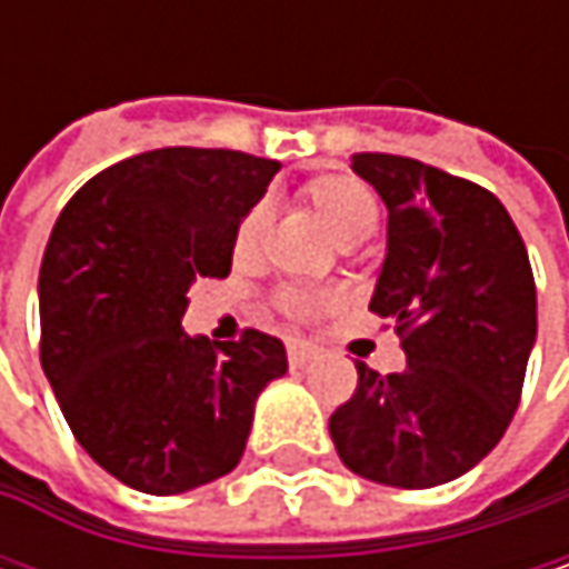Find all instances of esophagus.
I'll list each match as a JSON object with an SVG mask.
<instances>
[{"mask_svg": "<svg viewBox=\"0 0 569 569\" xmlns=\"http://www.w3.org/2000/svg\"><path fill=\"white\" fill-rule=\"evenodd\" d=\"M316 346L312 342H299V339H292L289 346H286V356H289V366H306L309 359H316Z\"/></svg>", "mask_w": 569, "mask_h": 569, "instance_id": "34e87169", "label": "esophagus"}]
</instances>
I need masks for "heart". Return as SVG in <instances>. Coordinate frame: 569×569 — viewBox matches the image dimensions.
Here are the masks:
<instances>
[{"label":"heart","mask_w":569,"mask_h":569,"mask_svg":"<svg viewBox=\"0 0 569 569\" xmlns=\"http://www.w3.org/2000/svg\"><path fill=\"white\" fill-rule=\"evenodd\" d=\"M306 197L312 203V210L319 213V220L336 233L339 243L346 247H356L362 240H369L379 227V207H376V197L352 177H342V173H326V177H316L309 187H306ZM267 203H257L243 213L240 227H237V237H233V250L237 257H247L257 250L260 237H263V227H267ZM286 309L292 316H309L316 312L326 296L319 292H289L283 299Z\"/></svg>","instance_id":"b5f03b06"}]
</instances>
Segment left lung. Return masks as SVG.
Masks as SVG:
<instances>
[{
	"mask_svg": "<svg viewBox=\"0 0 569 569\" xmlns=\"http://www.w3.org/2000/svg\"><path fill=\"white\" fill-rule=\"evenodd\" d=\"M389 210L369 309L392 319L408 366L379 376L329 418L349 471L389 488L461 478L505 438L530 349L537 289L505 203L461 177L398 154H352Z\"/></svg>",
	"mask_w": 569,
	"mask_h": 569,
	"instance_id": "8db88e82",
	"label": "left lung"
}]
</instances>
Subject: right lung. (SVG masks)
<instances>
[{"label": "right lung", "instance_id": "right-lung-1", "mask_svg": "<svg viewBox=\"0 0 569 569\" xmlns=\"http://www.w3.org/2000/svg\"><path fill=\"white\" fill-rule=\"evenodd\" d=\"M277 161L161 148L94 173L58 213L42 270V369L78 445L121 485L183 495L230 475L280 339L210 346L183 332L187 289L227 277L233 237Z\"/></svg>", "mask_w": 569, "mask_h": 569}]
</instances>
